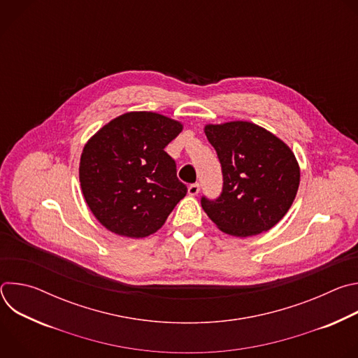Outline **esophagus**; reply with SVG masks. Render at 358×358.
Instances as JSON below:
<instances>
[{"instance_id":"esophagus-1","label":"esophagus","mask_w":358,"mask_h":358,"mask_svg":"<svg viewBox=\"0 0 358 358\" xmlns=\"http://www.w3.org/2000/svg\"><path fill=\"white\" fill-rule=\"evenodd\" d=\"M199 192V184H191L188 187V194L189 195H196Z\"/></svg>"}]
</instances>
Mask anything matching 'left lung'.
Returning <instances> with one entry per match:
<instances>
[{
  "mask_svg": "<svg viewBox=\"0 0 358 358\" xmlns=\"http://www.w3.org/2000/svg\"><path fill=\"white\" fill-rule=\"evenodd\" d=\"M224 176L215 201L202 196V210L222 232L246 238L273 228L289 211L300 182L290 147L250 122L206 124Z\"/></svg>",
  "mask_w": 358,
  "mask_h": 358,
  "instance_id": "8db88e82",
  "label": "left lung"
}]
</instances>
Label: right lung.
Instances as JSON below:
<instances>
[{"mask_svg": "<svg viewBox=\"0 0 358 358\" xmlns=\"http://www.w3.org/2000/svg\"><path fill=\"white\" fill-rule=\"evenodd\" d=\"M182 123L155 112H129L85 144L79 181L87 207L110 232L145 238L157 232L185 196L164 147Z\"/></svg>", "mask_w": 358, "mask_h": 358, "instance_id": "right-lung-1", "label": "right lung"}]
</instances>
